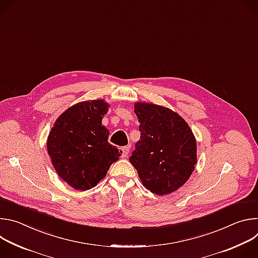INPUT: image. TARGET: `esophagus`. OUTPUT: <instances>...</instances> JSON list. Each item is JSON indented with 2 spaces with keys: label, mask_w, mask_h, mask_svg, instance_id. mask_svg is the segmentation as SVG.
<instances>
[{
  "label": "esophagus",
  "mask_w": 258,
  "mask_h": 258,
  "mask_svg": "<svg viewBox=\"0 0 258 258\" xmlns=\"http://www.w3.org/2000/svg\"><path fill=\"white\" fill-rule=\"evenodd\" d=\"M121 150V156H122V158H125V157H127V155H128V152H130V148L128 147H122V148L120 149Z\"/></svg>",
  "instance_id": "1"
}]
</instances>
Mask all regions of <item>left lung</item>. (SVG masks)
I'll return each instance as SVG.
<instances>
[{
    "label": "left lung",
    "instance_id": "8db88e82",
    "mask_svg": "<svg viewBox=\"0 0 258 258\" xmlns=\"http://www.w3.org/2000/svg\"><path fill=\"white\" fill-rule=\"evenodd\" d=\"M140 122V140L130 162L143 185L162 196L180 188L195 169L197 145L195 137L177 113L148 103H136Z\"/></svg>",
    "mask_w": 258,
    "mask_h": 258
}]
</instances>
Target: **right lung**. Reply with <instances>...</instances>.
<instances>
[{"label": "right lung", "instance_id": "1", "mask_svg": "<svg viewBox=\"0 0 258 258\" xmlns=\"http://www.w3.org/2000/svg\"><path fill=\"white\" fill-rule=\"evenodd\" d=\"M108 107L103 100L73 105L58 117L49 134L47 148L54 168L73 189L94 188L121 155L108 143L109 131L102 125Z\"/></svg>", "mask_w": 258, "mask_h": 258}]
</instances>
